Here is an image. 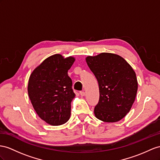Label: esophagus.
<instances>
[{
  "instance_id": "34e87169",
  "label": "esophagus",
  "mask_w": 160,
  "mask_h": 160,
  "mask_svg": "<svg viewBox=\"0 0 160 160\" xmlns=\"http://www.w3.org/2000/svg\"><path fill=\"white\" fill-rule=\"evenodd\" d=\"M80 95L82 96V97H84L85 95V92L84 91H80Z\"/></svg>"
}]
</instances>
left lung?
<instances>
[{
  "label": "left lung",
  "instance_id": "8db88e82",
  "mask_svg": "<svg viewBox=\"0 0 160 160\" xmlns=\"http://www.w3.org/2000/svg\"><path fill=\"white\" fill-rule=\"evenodd\" d=\"M98 81L99 100L94 113L105 122L120 121L129 112L138 89L136 73L122 57L103 52L86 59Z\"/></svg>",
  "mask_w": 160,
  "mask_h": 160
}]
</instances>
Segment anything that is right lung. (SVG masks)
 Wrapping results in <instances>:
<instances>
[{
	"mask_svg": "<svg viewBox=\"0 0 160 160\" xmlns=\"http://www.w3.org/2000/svg\"><path fill=\"white\" fill-rule=\"evenodd\" d=\"M75 59L55 54L48 57L30 75L28 92L38 116L52 126L67 122L76 95L68 72Z\"/></svg>",
	"mask_w": 160,
	"mask_h": 160,
	"instance_id": "right-lung-1",
	"label": "right lung"
}]
</instances>
